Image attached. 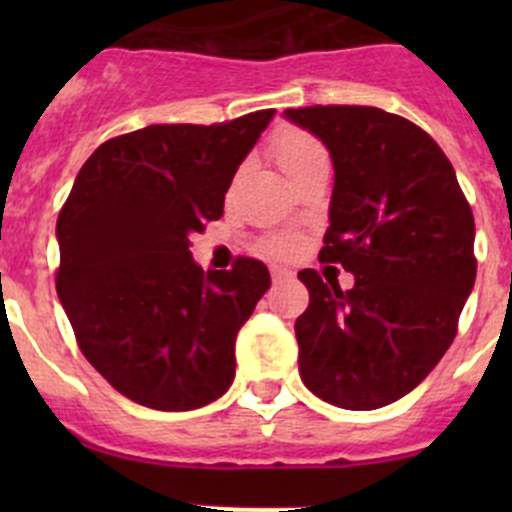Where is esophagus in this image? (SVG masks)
Listing matches in <instances>:
<instances>
[{
	"mask_svg": "<svg viewBox=\"0 0 512 512\" xmlns=\"http://www.w3.org/2000/svg\"><path fill=\"white\" fill-rule=\"evenodd\" d=\"M289 277H292V270H287V267H272V280L275 282L289 280Z\"/></svg>",
	"mask_w": 512,
	"mask_h": 512,
	"instance_id": "34e87169",
	"label": "esophagus"
}]
</instances>
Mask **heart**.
Instances as JSON below:
<instances>
[{
    "label": "heart",
    "mask_w": 512,
    "mask_h": 512,
    "mask_svg": "<svg viewBox=\"0 0 512 512\" xmlns=\"http://www.w3.org/2000/svg\"><path fill=\"white\" fill-rule=\"evenodd\" d=\"M270 151L277 165L292 180H299L317 165H329V153L322 146V141L314 138L312 133L302 131V128H280L272 136ZM265 250L275 257H287L297 250V240L294 237H270L265 242Z\"/></svg>",
    "instance_id": "1"
}]
</instances>
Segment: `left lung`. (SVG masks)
Here are the masks:
<instances>
[{
    "instance_id": "1",
    "label": "left lung",
    "mask_w": 512,
    "mask_h": 512,
    "mask_svg": "<svg viewBox=\"0 0 512 512\" xmlns=\"http://www.w3.org/2000/svg\"><path fill=\"white\" fill-rule=\"evenodd\" d=\"M334 163L319 262L302 270L309 307L294 322L304 386L339 409L371 411L416 389L456 337L476 282V223L446 153L426 131L374 106L287 108Z\"/></svg>"
}]
</instances>
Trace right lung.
<instances>
[{
  "mask_svg": "<svg viewBox=\"0 0 512 512\" xmlns=\"http://www.w3.org/2000/svg\"><path fill=\"white\" fill-rule=\"evenodd\" d=\"M272 116L156 123L101 143L76 175L56 220V292L89 364L136 404L200 409L235 379V337L270 272L252 257L203 272L190 235L223 215Z\"/></svg>",
  "mask_w": 512,
  "mask_h": 512,
  "instance_id": "right-lung-1",
  "label": "right lung"
}]
</instances>
